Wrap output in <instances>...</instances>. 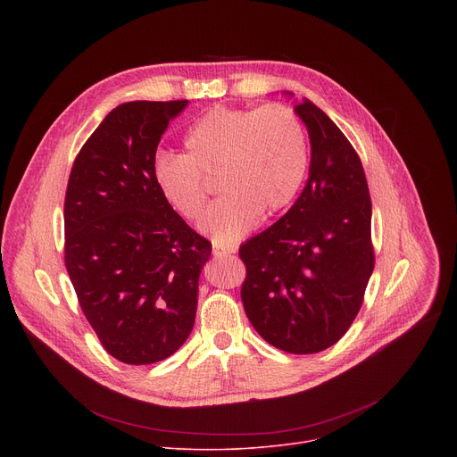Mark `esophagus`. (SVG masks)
Instances as JSON below:
<instances>
[{
    "mask_svg": "<svg viewBox=\"0 0 457 457\" xmlns=\"http://www.w3.org/2000/svg\"><path fill=\"white\" fill-rule=\"evenodd\" d=\"M229 253H233V249H229V247H219V245H213V256H226V254H229Z\"/></svg>",
    "mask_w": 457,
    "mask_h": 457,
    "instance_id": "obj_1",
    "label": "esophagus"
}]
</instances>
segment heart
Wrapping results in <instances>:
<instances>
[{"instance_id":"obj_1","label":"heart","mask_w":457,"mask_h":457,"mask_svg":"<svg viewBox=\"0 0 457 457\" xmlns=\"http://www.w3.org/2000/svg\"><path fill=\"white\" fill-rule=\"evenodd\" d=\"M184 154H161L154 184L182 220H197L210 199L206 180L219 179L217 201L201 222L215 244L242 238L260 217L286 210L307 171L309 137L302 117L287 104L260 108L215 106L184 136Z\"/></svg>"}]
</instances>
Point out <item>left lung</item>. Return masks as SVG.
<instances>
[{"label":"left lung","mask_w":457,"mask_h":457,"mask_svg":"<svg viewBox=\"0 0 457 457\" xmlns=\"http://www.w3.org/2000/svg\"><path fill=\"white\" fill-rule=\"evenodd\" d=\"M311 168L291 210L240 245L244 311L256 333L291 354L335 345L351 328L374 270L370 195L342 129L309 99Z\"/></svg>","instance_id":"left-lung-1"}]
</instances>
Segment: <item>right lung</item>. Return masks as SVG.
<instances>
[{
	"label": "right lung",
	"mask_w": 457,
	"mask_h": 457,
	"mask_svg": "<svg viewBox=\"0 0 457 457\" xmlns=\"http://www.w3.org/2000/svg\"><path fill=\"white\" fill-rule=\"evenodd\" d=\"M186 104L113 108L79 150L64 195V266L104 351L128 365L161 361L186 342L212 254L152 179L159 141Z\"/></svg>",
	"instance_id": "add662e5"
}]
</instances>
